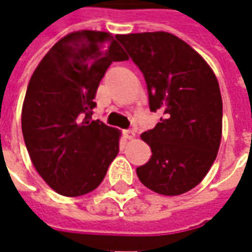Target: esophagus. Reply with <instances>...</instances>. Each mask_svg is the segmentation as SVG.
<instances>
[{
  "instance_id": "34e87169",
  "label": "esophagus",
  "mask_w": 252,
  "mask_h": 252,
  "mask_svg": "<svg viewBox=\"0 0 252 252\" xmlns=\"http://www.w3.org/2000/svg\"><path fill=\"white\" fill-rule=\"evenodd\" d=\"M123 135L126 139H133L135 137V132L132 131V129H126V131L123 132Z\"/></svg>"
}]
</instances>
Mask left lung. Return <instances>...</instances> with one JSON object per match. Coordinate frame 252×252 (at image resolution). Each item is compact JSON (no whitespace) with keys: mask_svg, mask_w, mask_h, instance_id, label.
Here are the masks:
<instances>
[{"mask_svg":"<svg viewBox=\"0 0 252 252\" xmlns=\"http://www.w3.org/2000/svg\"><path fill=\"white\" fill-rule=\"evenodd\" d=\"M143 72L151 112L162 117L142 139L153 157L136 169L155 193L178 195L204 180L221 140L222 101L216 75L197 52L167 32L119 35Z\"/></svg>","mask_w":252,"mask_h":252,"instance_id":"1","label":"left lung"}]
</instances>
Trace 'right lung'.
Returning a JSON list of instances; mask_svg holds the SVG:
<instances>
[{
    "instance_id": "right-lung-1",
    "label": "right lung",
    "mask_w": 252,
    "mask_h": 252,
    "mask_svg": "<svg viewBox=\"0 0 252 252\" xmlns=\"http://www.w3.org/2000/svg\"><path fill=\"white\" fill-rule=\"evenodd\" d=\"M126 59L110 33L72 32L47 52L31 77L23 136L37 173L59 194L93 191L119 153L120 132L92 115L108 67Z\"/></svg>"
}]
</instances>
